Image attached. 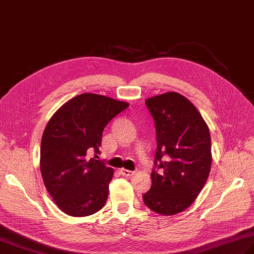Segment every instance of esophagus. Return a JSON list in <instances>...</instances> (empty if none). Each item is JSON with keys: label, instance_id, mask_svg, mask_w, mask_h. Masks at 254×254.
<instances>
[{"label": "esophagus", "instance_id": "esophagus-1", "mask_svg": "<svg viewBox=\"0 0 254 254\" xmlns=\"http://www.w3.org/2000/svg\"><path fill=\"white\" fill-rule=\"evenodd\" d=\"M120 174L122 176H124V177H132V176H134V174H135V172L131 171V170H127V169H121L120 170Z\"/></svg>", "mask_w": 254, "mask_h": 254}]
</instances>
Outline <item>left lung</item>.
Here are the masks:
<instances>
[{
    "label": "left lung",
    "mask_w": 254,
    "mask_h": 254,
    "mask_svg": "<svg viewBox=\"0 0 254 254\" xmlns=\"http://www.w3.org/2000/svg\"><path fill=\"white\" fill-rule=\"evenodd\" d=\"M156 127L157 150L152 188L143 195L155 213L170 216L195 201L212 166L210 134L192 102L175 91L145 100Z\"/></svg>",
    "instance_id": "left-lung-1"
}]
</instances>
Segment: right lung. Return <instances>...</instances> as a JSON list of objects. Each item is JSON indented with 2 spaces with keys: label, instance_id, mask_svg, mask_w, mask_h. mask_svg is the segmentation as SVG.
<instances>
[{
  "label": "right lung",
  "instance_id": "add662e5",
  "mask_svg": "<svg viewBox=\"0 0 254 254\" xmlns=\"http://www.w3.org/2000/svg\"><path fill=\"white\" fill-rule=\"evenodd\" d=\"M127 107L126 101L85 93L66 101L48 122L41 138L40 170L63 213L84 217L104 207L113 169L96 159L97 154L104 128Z\"/></svg>",
  "mask_w": 254,
  "mask_h": 254
}]
</instances>
